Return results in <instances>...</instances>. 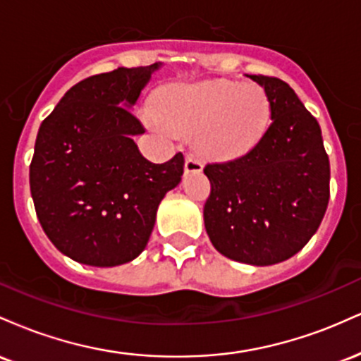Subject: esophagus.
<instances>
[{
  "label": "esophagus",
  "instance_id": "34e87169",
  "mask_svg": "<svg viewBox=\"0 0 361 361\" xmlns=\"http://www.w3.org/2000/svg\"><path fill=\"white\" fill-rule=\"evenodd\" d=\"M202 169H204V163H202L198 157H195V156H186L185 157V173L202 171Z\"/></svg>",
  "mask_w": 361,
  "mask_h": 361
}]
</instances>
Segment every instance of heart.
Returning a JSON list of instances; mask_svg holds the SVG:
<instances>
[{"label":"heart","instance_id":"obj_1","mask_svg":"<svg viewBox=\"0 0 361 361\" xmlns=\"http://www.w3.org/2000/svg\"><path fill=\"white\" fill-rule=\"evenodd\" d=\"M149 123L166 132H197L205 156L234 159L250 152L270 126L267 93L255 85L204 81L175 86L156 102Z\"/></svg>","mask_w":361,"mask_h":361}]
</instances>
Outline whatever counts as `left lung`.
<instances>
[{"label":"left lung","mask_w":361,"mask_h":361,"mask_svg":"<svg viewBox=\"0 0 361 361\" xmlns=\"http://www.w3.org/2000/svg\"><path fill=\"white\" fill-rule=\"evenodd\" d=\"M247 78L264 88L271 123L250 152L207 164L204 221L221 255L268 267L292 258L316 234L329 202V157L317 120L287 82Z\"/></svg>","instance_id":"obj_1"}]
</instances>
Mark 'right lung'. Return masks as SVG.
<instances>
[{"mask_svg": "<svg viewBox=\"0 0 361 361\" xmlns=\"http://www.w3.org/2000/svg\"><path fill=\"white\" fill-rule=\"evenodd\" d=\"M161 62L118 68L74 85L44 120L30 192L44 233L62 255L118 267L147 246L161 200L183 175L181 152L163 164L140 154L132 109Z\"/></svg>", "mask_w": 361, "mask_h": 361, "instance_id": "add662e5", "label": "right lung"}]
</instances>
